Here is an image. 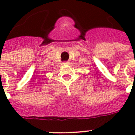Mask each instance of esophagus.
<instances>
[{"label":"esophagus","mask_w":135,"mask_h":135,"mask_svg":"<svg viewBox=\"0 0 135 135\" xmlns=\"http://www.w3.org/2000/svg\"><path fill=\"white\" fill-rule=\"evenodd\" d=\"M69 64V62H68V61H64V62H63V64H64V65H68Z\"/></svg>","instance_id":"esophagus-1"}]
</instances>
